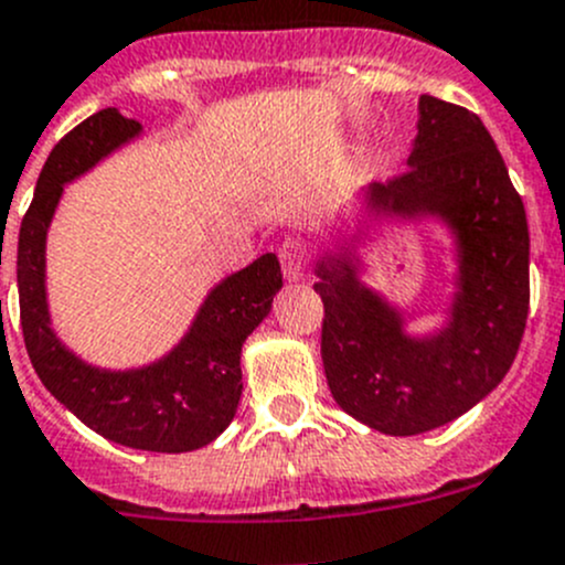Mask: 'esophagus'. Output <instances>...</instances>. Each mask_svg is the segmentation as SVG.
I'll return each instance as SVG.
<instances>
[{"mask_svg":"<svg viewBox=\"0 0 565 565\" xmlns=\"http://www.w3.org/2000/svg\"><path fill=\"white\" fill-rule=\"evenodd\" d=\"M278 259H281V270L289 281L303 278L306 267H309V254H306V245L300 243V239H287V243L278 248Z\"/></svg>","mask_w":565,"mask_h":565,"instance_id":"34e87169","label":"esophagus"}]
</instances>
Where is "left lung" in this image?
<instances>
[{"label": "left lung", "instance_id": "1", "mask_svg": "<svg viewBox=\"0 0 565 565\" xmlns=\"http://www.w3.org/2000/svg\"><path fill=\"white\" fill-rule=\"evenodd\" d=\"M405 171L366 190L394 215L445 217L458 239V295L436 337L403 333L397 309L350 262L317 265L322 366L339 408L388 436H416L467 414L505 377L530 309V234L522 195L483 120L419 98Z\"/></svg>", "mask_w": 565, "mask_h": 565}]
</instances>
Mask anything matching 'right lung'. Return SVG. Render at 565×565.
Segmentation results:
<instances>
[{
  "mask_svg": "<svg viewBox=\"0 0 565 565\" xmlns=\"http://www.w3.org/2000/svg\"><path fill=\"white\" fill-rule=\"evenodd\" d=\"M137 131L140 124L135 118H124L115 107L98 109L49 154L19 232L15 276L21 331L43 386L87 428L135 450L190 452L215 441L237 414L243 394L239 350L267 317L284 278L276 254L259 256L254 265L228 276L204 300L188 337L166 359L143 370H98L68 353L49 328L43 287L46 228L63 184Z\"/></svg>",
  "mask_w": 565,
  "mask_h": 565,
  "instance_id": "add662e5",
  "label": "right lung"
}]
</instances>
